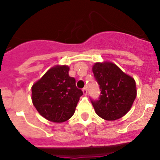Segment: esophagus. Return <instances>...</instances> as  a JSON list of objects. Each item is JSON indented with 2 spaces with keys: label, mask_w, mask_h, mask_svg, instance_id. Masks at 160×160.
Listing matches in <instances>:
<instances>
[{
  "label": "esophagus",
  "mask_w": 160,
  "mask_h": 160,
  "mask_svg": "<svg viewBox=\"0 0 160 160\" xmlns=\"http://www.w3.org/2000/svg\"><path fill=\"white\" fill-rule=\"evenodd\" d=\"M82 92H83V94H84V95H86V94H87V89L86 88V87H84V88L82 89Z\"/></svg>",
  "instance_id": "esophagus-1"
}]
</instances>
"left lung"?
<instances>
[{
	"mask_svg": "<svg viewBox=\"0 0 160 160\" xmlns=\"http://www.w3.org/2000/svg\"><path fill=\"white\" fill-rule=\"evenodd\" d=\"M92 70L101 90L98 100H91L96 114L108 121L122 118L136 98L135 79L112 62H97Z\"/></svg>",
	"mask_w": 160,
	"mask_h": 160,
	"instance_id": "8db88e82",
	"label": "left lung"
}]
</instances>
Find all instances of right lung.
Wrapping results in <instances>:
<instances>
[{
	"label": "right lung",
	"instance_id": "1",
	"mask_svg": "<svg viewBox=\"0 0 160 160\" xmlns=\"http://www.w3.org/2000/svg\"><path fill=\"white\" fill-rule=\"evenodd\" d=\"M69 70L67 66H53L32 87V104L42 117L51 122H63L71 118L83 94Z\"/></svg>",
	"mask_w": 160,
	"mask_h": 160
}]
</instances>
